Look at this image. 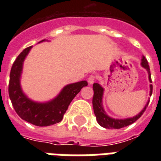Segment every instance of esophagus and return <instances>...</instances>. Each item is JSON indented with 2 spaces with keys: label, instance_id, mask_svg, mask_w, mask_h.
I'll list each match as a JSON object with an SVG mask.
<instances>
[{
  "label": "esophagus",
  "instance_id": "esophagus-1",
  "mask_svg": "<svg viewBox=\"0 0 161 161\" xmlns=\"http://www.w3.org/2000/svg\"><path fill=\"white\" fill-rule=\"evenodd\" d=\"M96 80V77L94 75H90L89 77H88V83H89V84H93L94 82H95Z\"/></svg>",
  "mask_w": 161,
  "mask_h": 161
}]
</instances>
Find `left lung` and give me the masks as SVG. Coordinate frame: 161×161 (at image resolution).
Returning <instances> with one entry per match:
<instances>
[{"label": "left lung", "instance_id": "left-lung-1", "mask_svg": "<svg viewBox=\"0 0 161 161\" xmlns=\"http://www.w3.org/2000/svg\"><path fill=\"white\" fill-rule=\"evenodd\" d=\"M141 66L143 68H145L148 72V75H149V80L150 83H152L151 81V75H150V67L148 65L147 59L143 56L142 59H141ZM150 95L151 96L152 94V89L153 86L152 84L150 85ZM93 112L96 116V119L98 121V125L102 126V127L105 128V129H120V128H124L125 126L130 125L133 123H135L137 119H139L141 115L144 114V112L146 109V107L149 104L148 101L147 103L145 104V108L141 110L140 114L135 115L133 118H127V119H113L106 114L105 111L103 109V88L101 87L99 83H93Z\"/></svg>", "mask_w": 161, "mask_h": 161}]
</instances>
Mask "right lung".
Returning a JSON list of instances; mask_svg holds the SVG:
<instances>
[{
  "label": "right lung",
  "instance_id": "right-lung-1",
  "mask_svg": "<svg viewBox=\"0 0 161 161\" xmlns=\"http://www.w3.org/2000/svg\"><path fill=\"white\" fill-rule=\"evenodd\" d=\"M45 41L42 40V42ZM31 47H26L16 58L11 67L9 82V97L16 114L23 120L36 126H49L62 121L74 97L82 88L88 85L87 81H80L65 86L53 100L38 103L27 98L21 87V75L25 58Z\"/></svg>",
  "mask_w": 161,
  "mask_h": 161
}]
</instances>
